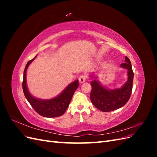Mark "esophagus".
Masks as SVG:
<instances>
[{
    "instance_id": "1",
    "label": "esophagus",
    "mask_w": 157,
    "mask_h": 157,
    "mask_svg": "<svg viewBox=\"0 0 157 157\" xmlns=\"http://www.w3.org/2000/svg\"><path fill=\"white\" fill-rule=\"evenodd\" d=\"M87 79V76H86V75H80V77H79V78H78V80H79V82H80V83H83V82H84L85 81H86V80Z\"/></svg>"
}]
</instances>
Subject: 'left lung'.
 Here are the masks:
<instances>
[{
    "mask_svg": "<svg viewBox=\"0 0 157 157\" xmlns=\"http://www.w3.org/2000/svg\"><path fill=\"white\" fill-rule=\"evenodd\" d=\"M121 66L128 70V81L122 88L109 90L96 80L91 82L90 100L95 107L103 112L113 111L123 107L130 98L134 74L130 60L127 56L125 58V63H122Z\"/></svg>",
    "mask_w": 157,
    "mask_h": 157,
    "instance_id": "left-lung-1",
    "label": "left lung"
}]
</instances>
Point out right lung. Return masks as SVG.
<instances>
[{
  "label": "right lung",
  "instance_id": "obj_1",
  "mask_svg": "<svg viewBox=\"0 0 157 157\" xmlns=\"http://www.w3.org/2000/svg\"><path fill=\"white\" fill-rule=\"evenodd\" d=\"M35 58L30 60L27 63L23 73L22 87L25 96L31 107L40 115L48 118L61 116L67 110L75 90L78 87V80H75V82L69 84L62 93L54 99L49 100H41L35 98L29 94L26 85V71L29 64Z\"/></svg>",
  "mask_w": 157,
  "mask_h": 157
}]
</instances>
